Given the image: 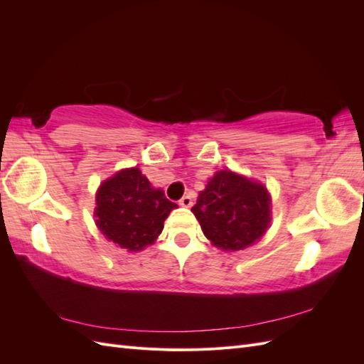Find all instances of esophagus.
<instances>
[{
    "label": "esophagus",
    "mask_w": 364,
    "mask_h": 364,
    "mask_svg": "<svg viewBox=\"0 0 364 364\" xmlns=\"http://www.w3.org/2000/svg\"><path fill=\"white\" fill-rule=\"evenodd\" d=\"M179 205H181V206H183V208H190V206L193 205V199H191L190 196H183L182 199L179 200Z\"/></svg>",
    "instance_id": "esophagus-1"
}]
</instances>
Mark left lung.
I'll list each match as a JSON object with an SVG mask.
<instances>
[{"label":"left lung","instance_id":"obj_1","mask_svg":"<svg viewBox=\"0 0 364 364\" xmlns=\"http://www.w3.org/2000/svg\"><path fill=\"white\" fill-rule=\"evenodd\" d=\"M203 234L223 250L258 241L270 223V197L262 185L232 171H218L191 208Z\"/></svg>","mask_w":364,"mask_h":364}]
</instances>
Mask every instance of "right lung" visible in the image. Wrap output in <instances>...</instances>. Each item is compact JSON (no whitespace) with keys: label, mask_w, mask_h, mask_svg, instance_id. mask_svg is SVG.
I'll list each match as a JSON object with an SVG mask.
<instances>
[{"label":"right lung","mask_w":364,"mask_h":364,"mask_svg":"<svg viewBox=\"0 0 364 364\" xmlns=\"http://www.w3.org/2000/svg\"><path fill=\"white\" fill-rule=\"evenodd\" d=\"M178 205L162 190H153L138 168L107 179L97 193V226L102 234L129 250H141L162 232L165 218Z\"/></svg>","instance_id":"right-lung-1"}]
</instances>
